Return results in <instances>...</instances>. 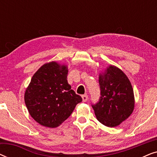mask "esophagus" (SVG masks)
Segmentation results:
<instances>
[{"instance_id": "obj_1", "label": "esophagus", "mask_w": 157, "mask_h": 157, "mask_svg": "<svg viewBox=\"0 0 157 157\" xmlns=\"http://www.w3.org/2000/svg\"><path fill=\"white\" fill-rule=\"evenodd\" d=\"M81 97H82V99H83V102L87 101V100H88V96L86 95V94H84V95H82V96H81Z\"/></svg>"}]
</instances>
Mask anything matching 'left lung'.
Returning <instances> with one entry per match:
<instances>
[{
	"instance_id": "left-lung-1",
	"label": "left lung",
	"mask_w": 157,
	"mask_h": 157,
	"mask_svg": "<svg viewBox=\"0 0 157 157\" xmlns=\"http://www.w3.org/2000/svg\"><path fill=\"white\" fill-rule=\"evenodd\" d=\"M101 96L91 104L98 121L109 127L119 125L132 114L134 96L132 84L119 68L110 66L99 75Z\"/></svg>"
}]
</instances>
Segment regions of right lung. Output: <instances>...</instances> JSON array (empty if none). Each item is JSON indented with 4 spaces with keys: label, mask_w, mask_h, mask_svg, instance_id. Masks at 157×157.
<instances>
[{
    "label": "right lung",
    "mask_w": 157,
    "mask_h": 157,
    "mask_svg": "<svg viewBox=\"0 0 157 157\" xmlns=\"http://www.w3.org/2000/svg\"><path fill=\"white\" fill-rule=\"evenodd\" d=\"M66 66L50 62L32 77L25 92V103L32 118L40 125L56 128L68 119L82 101L67 81Z\"/></svg>",
    "instance_id": "1"
}]
</instances>
